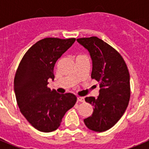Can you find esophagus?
Instances as JSON below:
<instances>
[{"label": "esophagus", "instance_id": "1", "mask_svg": "<svg viewBox=\"0 0 149 149\" xmlns=\"http://www.w3.org/2000/svg\"><path fill=\"white\" fill-rule=\"evenodd\" d=\"M77 101H80V102H84V97H77Z\"/></svg>", "mask_w": 149, "mask_h": 149}]
</instances>
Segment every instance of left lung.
Returning <instances> with one entry per match:
<instances>
[{"mask_svg":"<svg viewBox=\"0 0 149 149\" xmlns=\"http://www.w3.org/2000/svg\"><path fill=\"white\" fill-rule=\"evenodd\" d=\"M77 41L89 52L91 77L100 84L98 98H85L94 111L84 123L92 131L103 132L115 125L125 112L131 95L130 74L122 56L103 40L93 36Z\"/></svg>","mask_w":149,"mask_h":149,"instance_id":"left-lung-1","label":"left lung"}]
</instances>
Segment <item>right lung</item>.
Masks as SVG:
<instances>
[{
    "mask_svg": "<svg viewBox=\"0 0 149 149\" xmlns=\"http://www.w3.org/2000/svg\"><path fill=\"white\" fill-rule=\"evenodd\" d=\"M75 42L74 38H45L34 44L23 56L15 73L14 91L20 111L38 131L51 132L75 104L72 93L60 94L48 88L54 81L56 60Z\"/></svg>",
    "mask_w": 149,
    "mask_h": 149,
    "instance_id": "add662e5",
    "label": "right lung"
}]
</instances>
